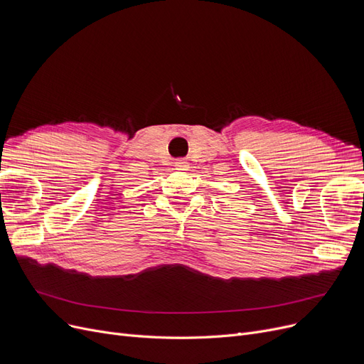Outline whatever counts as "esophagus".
I'll return each instance as SVG.
<instances>
[{
	"instance_id": "1",
	"label": "esophagus",
	"mask_w": 364,
	"mask_h": 364,
	"mask_svg": "<svg viewBox=\"0 0 364 364\" xmlns=\"http://www.w3.org/2000/svg\"><path fill=\"white\" fill-rule=\"evenodd\" d=\"M187 168H188V164H187L186 161L180 159V161L176 162V169H178V171H186Z\"/></svg>"
}]
</instances>
